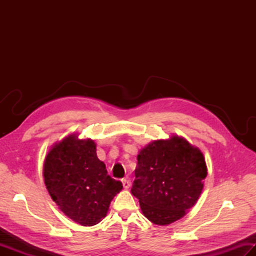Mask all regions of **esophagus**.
Here are the masks:
<instances>
[{"mask_svg":"<svg viewBox=\"0 0 256 256\" xmlns=\"http://www.w3.org/2000/svg\"><path fill=\"white\" fill-rule=\"evenodd\" d=\"M122 184H123V188L128 189L130 188V186H131V180H130L128 178H124L122 179Z\"/></svg>","mask_w":256,"mask_h":256,"instance_id":"esophagus-1","label":"esophagus"}]
</instances>
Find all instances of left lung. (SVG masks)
Returning a JSON list of instances; mask_svg holds the SVG:
<instances>
[{
	"label": "left lung",
	"instance_id": "8db88e82",
	"mask_svg": "<svg viewBox=\"0 0 256 256\" xmlns=\"http://www.w3.org/2000/svg\"><path fill=\"white\" fill-rule=\"evenodd\" d=\"M206 177L202 153L186 140L172 136L140 150L131 192L146 218L167 226L197 202Z\"/></svg>",
	"mask_w": 256,
	"mask_h": 256
}]
</instances>
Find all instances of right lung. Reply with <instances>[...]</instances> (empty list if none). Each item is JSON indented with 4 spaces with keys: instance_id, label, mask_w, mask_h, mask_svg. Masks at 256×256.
<instances>
[{
    "instance_id": "1",
    "label": "right lung",
    "mask_w": 256,
    "mask_h": 256,
    "mask_svg": "<svg viewBox=\"0 0 256 256\" xmlns=\"http://www.w3.org/2000/svg\"><path fill=\"white\" fill-rule=\"evenodd\" d=\"M44 180L52 199L77 224L91 226L104 218L122 182L108 175L96 143L76 135L56 144L46 156Z\"/></svg>"
}]
</instances>
